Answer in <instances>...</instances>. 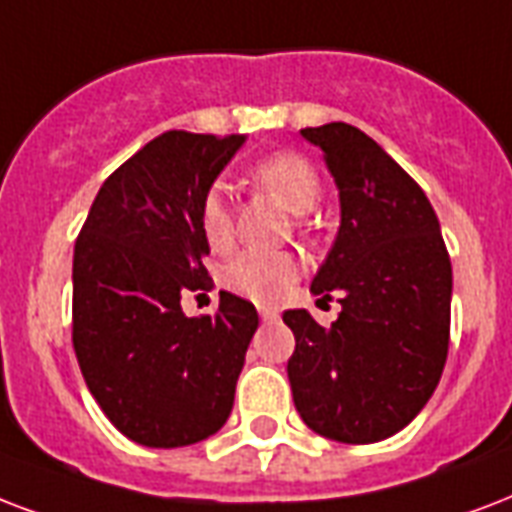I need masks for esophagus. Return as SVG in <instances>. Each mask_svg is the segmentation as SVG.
<instances>
[{"instance_id": "obj_1", "label": "esophagus", "mask_w": 512, "mask_h": 512, "mask_svg": "<svg viewBox=\"0 0 512 512\" xmlns=\"http://www.w3.org/2000/svg\"><path fill=\"white\" fill-rule=\"evenodd\" d=\"M260 319H263V322H276V319H279V308L260 306Z\"/></svg>"}]
</instances>
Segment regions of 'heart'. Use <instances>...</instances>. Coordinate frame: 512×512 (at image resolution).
<instances>
[{
	"label": "heart",
	"instance_id": "obj_1",
	"mask_svg": "<svg viewBox=\"0 0 512 512\" xmlns=\"http://www.w3.org/2000/svg\"><path fill=\"white\" fill-rule=\"evenodd\" d=\"M255 179L271 190L292 214L311 212L319 201L317 169L292 152L271 155L255 166ZM201 233L214 252H225L233 244V220L225 187L214 185L201 201ZM298 279V260L284 252H241L220 273L222 287L244 300L273 306L290 292Z\"/></svg>",
	"mask_w": 512,
	"mask_h": 512
}]
</instances>
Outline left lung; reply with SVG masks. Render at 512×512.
I'll list each match as a JSON object with an SVG mask.
<instances>
[{
    "label": "left lung",
    "instance_id": "1",
    "mask_svg": "<svg viewBox=\"0 0 512 512\" xmlns=\"http://www.w3.org/2000/svg\"><path fill=\"white\" fill-rule=\"evenodd\" d=\"M322 150L341 225L311 292H338L330 327L284 311L295 335L292 400L317 435L378 443L408 427L435 392L451 330V260L427 195L368 134L349 123L303 128Z\"/></svg>",
    "mask_w": 512,
    "mask_h": 512
}]
</instances>
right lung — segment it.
Masks as SVG:
<instances>
[{
	"mask_svg": "<svg viewBox=\"0 0 512 512\" xmlns=\"http://www.w3.org/2000/svg\"><path fill=\"white\" fill-rule=\"evenodd\" d=\"M244 134L169 131L109 174L72 265V343L91 395L139 446L201 443L228 421L257 311L220 292L214 317L182 295L214 287L201 201Z\"/></svg>",
	"mask_w": 512,
	"mask_h": 512,
	"instance_id": "right-lung-1",
	"label": "right lung"
}]
</instances>
